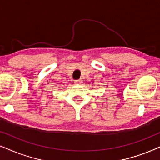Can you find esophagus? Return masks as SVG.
<instances>
[{
  "label": "esophagus",
  "instance_id": "esophagus-1",
  "mask_svg": "<svg viewBox=\"0 0 160 160\" xmlns=\"http://www.w3.org/2000/svg\"><path fill=\"white\" fill-rule=\"evenodd\" d=\"M82 81L81 80V79L75 80V81H74V84H81L82 83Z\"/></svg>",
  "mask_w": 160,
  "mask_h": 160
}]
</instances>
